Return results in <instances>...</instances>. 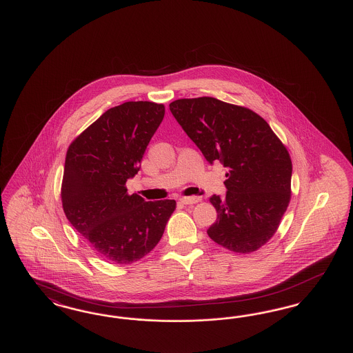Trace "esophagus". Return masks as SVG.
<instances>
[{
    "label": "esophagus",
    "instance_id": "34e87169",
    "mask_svg": "<svg viewBox=\"0 0 353 353\" xmlns=\"http://www.w3.org/2000/svg\"><path fill=\"white\" fill-rule=\"evenodd\" d=\"M181 203L184 205H192V203H196V202L201 201V197H197V196H192V197H181L180 199Z\"/></svg>",
    "mask_w": 353,
    "mask_h": 353
}]
</instances>
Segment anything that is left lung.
Masks as SVG:
<instances>
[{
    "label": "left lung",
    "mask_w": 353,
    "mask_h": 353,
    "mask_svg": "<svg viewBox=\"0 0 353 353\" xmlns=\"http://www.w3.org/2000/svg\"><path fill=\"white\" fill-rule=\"evenodd\" d=\"M169 110L210 164L219 160L229 169L225 197H210L217 221L208 235L232 252L258 250L276 232L291 199L285 145L245 107L203 97L172 101Z\"/></svg>",
    "instance_id": "1"
}]
</instances>
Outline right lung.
<instances>
[{"label":"right lung","mask_w":353,"mask_h":353,"mask_svg":"<svg viewBox=\"0 0 353 353\" xmlns=\"http://www.w3.org/2000/svg\"><path fill=\"white\" fill-rule=\"evenodd\" d=\"M165 107L125 101L107 110L68 147L62 205L74 229L103 259L128 265L159 243L174 200L145 201L125 183L140 169Z\"/></svg>","instance_id":"obj_1"}]
</instances>
